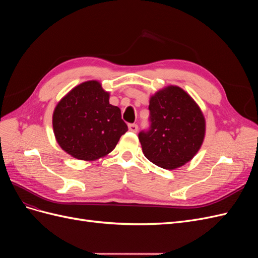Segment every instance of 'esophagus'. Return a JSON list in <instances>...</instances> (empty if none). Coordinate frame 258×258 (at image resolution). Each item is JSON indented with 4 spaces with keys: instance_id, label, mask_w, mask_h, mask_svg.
<instances>
[{
    "instance_id": "34e87169",
    "label": "esophagus",
    "mask_w": 258,
    "mask_h": 258,
    "mask_svg": "<svg viewBox=\"0 0 258 258\" xmlns=\"http://www.w3.org/2000/svg\"><path fill=\"white\" fill-rule=\"evenodd\" d=\"M128 128H129V130H130L131 132H137L139 127H138L137 123H130V124H128Z\"/></svg>"
}]
</instances>
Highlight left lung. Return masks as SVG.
<instances>
[{"mask_svg":"<svg viewBox=\"0 0 258 258\" xmlns=\"http://www.w3.org/2000/svg\"><path fill=\"white\" fill-rule=\"evenodd\" d=\"M151 127L139 134L145 157L174 170L192 159L206 135V119L194 99L177 86H168L150 99Z\"/></svg>","mask_w":258,"mask_h":258,"instance_id":"1","label":"left lung"}]
</instances>
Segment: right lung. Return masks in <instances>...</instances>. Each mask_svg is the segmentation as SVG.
I'll use <instances>...</instances> for the list:
<instances>
[{
    "label": "right lung",
    "mask_w": 258,
    "mask_h": 258,
    "mask_svg": "<svg viewBox=\"0 0 258 258\" xmlns=\"http://www.w3.org/2000/svg\"><path fill=\"white\" fill-rule=\"evenodd\" d=\"M110 93L98 81L76 86L62 98L52 114L53 134L72 157L92 161L110 154L126 134L120 108L110 104Z\"/></svg>",
    "instance_id": "add662e5"
}]
</instances>
